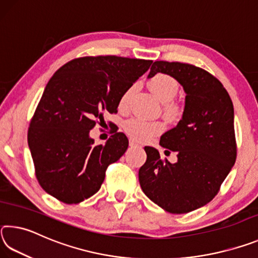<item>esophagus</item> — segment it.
<instances>
[{
    "mask_svg": "<svg viewBox=\"0 0 258 258\" xmlns=\"http://www.w3.org/2000/svg\"><path fill=\"white\" fill-rule=\"evenodd\" d=\"M138 146V143L135 142V141H133V140H130V147H137Z\"/></svg>",
    "mask_w": 258,
    "mask_h": 258,
    "instance_id": "obj_1",
    "label": "esophagus"
}]
</instances>
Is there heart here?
<instances>
[{
    "mask_svg": "<svg viewBox=\"0 0 258 258\" xmlns=\"http://www.w3.org/2000/svg\"><path fill=\"white\" fill-rule=\"evenodd\" d=\"M149 87L161 102L168 103L177 94L178 84L173 77L165 74H157L149 81ZM131 90H127L120 99L119 106H127ZM124 130L131 139L138 142H149L164 132L165 125L161 121H149L142 118H131L124 123Z\"/></svg>",
    "mask_w": 258,
    "mask_h": 258,
    "instance_id": "b5f03b06",
    "label": "heart"
}]
</instances>
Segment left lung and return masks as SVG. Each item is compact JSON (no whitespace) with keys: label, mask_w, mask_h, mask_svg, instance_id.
<instances>
[{"label":"left lung","mask_w":258,"mask_h":258,"mask_svg":"<svg viewBox=\"0 0 258 258\" xmlns=\"http://www.w3.org/2000/svg\"><path fill=\"white\" fill-rule=\"evenodd\" d=\"M158 73L175 78L185 92L181 120L159 142L165 151L176 152L177 161L163 160L158 150L146 147L139 181L147 197L164 211L184 214L211 202L233 167V104L222 83L194 64L155 61L148 78Z\"/></svg>","instance_id":"left-lung-1"}]
</instances>
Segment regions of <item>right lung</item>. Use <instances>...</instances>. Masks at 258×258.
Returning <instances> with one entry per match:
<instances>
[{"label":"right lung","mask_w":258,"mask_h":258,"mask_svg":"<svg viewBox=\"0 0 258 258\" xmlns=\"http://www.w3.org/2000/svg\"><path fill=\"white\" fill-rule=\"evenodd\" d=\"M152 63L116 55L84 56L59 68L30 121L28 147L43 190L64 204L97 194L107 167L128 147L124 133L94 146L90 131L103 113L117 112L123 94Z\"/></svg>","instance_id":"add662e5"}]
</instances>
